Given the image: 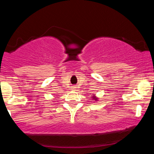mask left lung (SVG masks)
Instances as JSON below:
<instances>
[{
  "instance_id": "left-lung-1",
  "label": "left lung",
  "mask_w": 154,
  "mask_h": 154,
  "mask_svg": "<svg viewBox=\"0 0 154 154\" xmlns=\"http://www.w3.org/2000/svg\"><path fill=\"white\" fill-rule=\"evenodd\" d=\"M93 99H96V100H97V98H96V97H95V96H94V97H93Z\"/></svg>"
}]
</instances>
